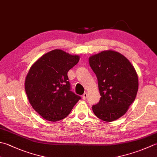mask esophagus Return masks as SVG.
Returning a JSON list of instances; mask_svg holds the SVG:
<instances>
[{"instance_id":"esophagus-1","label":"esophagus","mask_w":157,"mask_h":157,"mask_svg":"<svg viewBox=\"0 0 157 157\" xmlns=\"http://www.w3.org/2000/svg\"><path fill=\"white\" fill-rule=\"evenodd\" d=\"M87 97H88V93H85L84 94L82 95V99H87Z\"/></svg>"}]
</instances>
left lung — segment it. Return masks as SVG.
Returning a JSON list of instances; mask_svg holds the SVG:
<instances>
[{"label": "left lung", "instance_id": "8db88e82", "mask_svg": "<svg viewBox=\"0 0 157 157\" xmlns=\"http://www.w3.org/2000/svg\"><path fill=\"white\" fill-rule=\"evenodd\" d=\"M88 61L101 95L93 111L103 121H114L125 114L136 99L139 86L136 71L124 56L111 50L93 55Z\"/></svg>", "mask_w": 157, "mask_h": 157}]
</instances>
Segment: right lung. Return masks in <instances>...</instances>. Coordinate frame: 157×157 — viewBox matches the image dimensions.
I'll use <instances>...</instances> for the list:
<instances>
[{
  "label": "right lung",
  "instance_id": "obj_1",
  "mask_svg": "<svg viewBox=\"0 0 157 157\" xmlns=\"http://www.w3.org/2000/svg\"><path fill=\"white\" fill-rule=\"evenodd\" d=\"M79 60L56 49L43 55L30 67L24 87L33 108L49 121H60L69 115L81 97L70 90L67 73Z\"/></svg>",
  "mask_w": 157,
  "mask_h": 157
}]
</instances>
